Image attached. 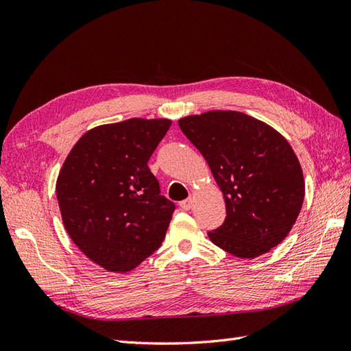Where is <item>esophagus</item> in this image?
I'll use <instances>...</instances> for the list:
<instances>
[{"instance_id": "esophagus-1", "label": "esophagus", "mask_w": 351, "mask_h": 351, "mask_svg": "<svg viewBox=\"0 0 351 351\" xmlns=\"http://www.w3.org/2000/svg\"><path fill=\"white\" fill-rule=\"evenodd\" d=\"M192 205H193V199L192 197H187L186 200L180 202V206H182L184 210H189L190 208H192Z\"/></svg>"}]
</instances>
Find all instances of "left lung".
Listing matches in <instances>:
<instances>
[{"label": "left lung", "mask_w": 351, "mask_h": 351, "mask_svg": "<svg viewBox=\"0 0 351 351\" xmlns=\"http://www.w3.org/2000/svg\"><path fill=\"white\" fill-rule=\"evenodd\" d=\"M204 155L226 200L224 224L210 241L253 259L280 244L300 214L304 178L293 147L271 125L239 111H208L178 120Z\"/></svg>", "instance_id": "left-lung-1"}]
</instances>
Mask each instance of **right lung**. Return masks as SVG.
Instances as JSON below:
<instances>
[{"mask_svg":"<svg viewBox=\"0 0 351 351\" xmlns=\"http://www.w3.org/2000/svg\"><path fill=\"white\" fill-rule=\"evenodd\" d=\"M167 119H130L84 133L57 178L70 239L104 269L127 272L161 246L176 205L161 195L147 161Z\"/></svg>","mask_w":351,"mask_h":351,"instance_id":"add662e5","label":"right lung"}]
</instances>
